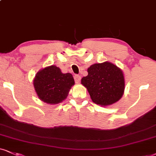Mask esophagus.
I'll return each instance as SVG.
<instances>
[{"mask_svg":"<svg viewBox=\"0 0 156 156\" xmlns=\"http://www.w3.org/2000/svg\"><path fill=\"white\" fill-rule=\"evenodd\" d=\"M74 77V80H75V82H76V83H79V82H80V80H81V77H80V75L75 74Z\"/></svg>","mask_w":156,"mask_h":156,"instance_id":"34e87169","label":"esophagus"}]
</instances>
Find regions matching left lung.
<instances>
[{
    "instance_id": "obj_1",
    "label": "left lung",
    "mask_w": 156,
    "mask_h": 156,
    "mask_svg": "<svg viewBox=\"0 0 156 156\" xmlns=\"http://www.w3.org/2000/svg\"><path fill=\"white\" fill-rule=\"evenodd\" d=\"M87 76L81 83L87 89L90 98L98 105L107 106L119 101L124 91L122 71L112 63H95L87 69Z\"/></svg>"
}]
</instances>
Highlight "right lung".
<instances>
[{
	"label": "right lung",
	"instance_id": "right-lung-1",
	"mask_svg": "<svg viewBox=\"0 0 156 156\" xmlns=\"http://www.w3.org/2000/svg\"><path fill=\"white\" fill-rule=\"evenodd\" d=\"M33 84L38 98L49 104H57L66 98L74 84L70 73L63 74L58 67L52 65L37 73Z\"/></svg>",
	"mask_w": 156,
	"mask_h": 156
}]
</instances>
